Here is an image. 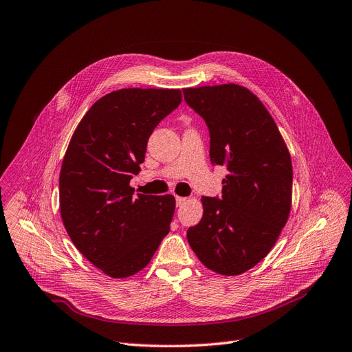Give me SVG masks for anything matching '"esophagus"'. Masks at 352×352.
Listing matches in <instances>:
<instances>
[{
    "mask_svg": "<svg viewBox=\"0 0 352 352\" xmlns=\"http://www.w3.org/2000/svg\"><path fill=\"white\" fill-rule=\"evenodd\" d=\"M175 201H177V206H182V204H184L186 201H187V198L186 197H175Z\"/></svg>",
    "mask_w": 352,
    "mask_h": 352,
    "instance_id": "34e87169",
    "label": "esophagus"
}]
</instances>
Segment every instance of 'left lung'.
<instances>
[{
	"label": "left lung",
	"mask_w": 352,
	"mask_h": 352,
	"mask_svg": "<svg viewBox=\"0 0 352 352\" xmlns=\"http://www.w3.org/2000/svg\"><path fill=\"white\" fill-rule=\"evenodd\" d=\"M210 131V160L224 165L223 195L203 197V219L187 230L210 270L237 276L276 243L292 207V160L273 118L240 85L182 89Z\"/></svg>",
	"instance_id": "1"
}]
</instances>
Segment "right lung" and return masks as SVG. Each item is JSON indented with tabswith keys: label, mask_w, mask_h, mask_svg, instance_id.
I'll list each match as a JSON object with an SVG mask.
<instances>
[{
	"label": "right lung",
	"mask_w": 352,
	"mask_h": 352,
	"mask_svg": "<svg viewBox=\"0 0 352 352\" xmlns=\"http://www.w3.org/2000/svg\"><path fill=\"white\" fill-rule=\"evenodd\" d=\"M179 89H119L76 128L58 178L66 232L87 261L111 278L142 270L170 233L175 198L133 197L149 136L181 103Z\"/></svg>",
	"instance_id": "1"
}]
</instances>
